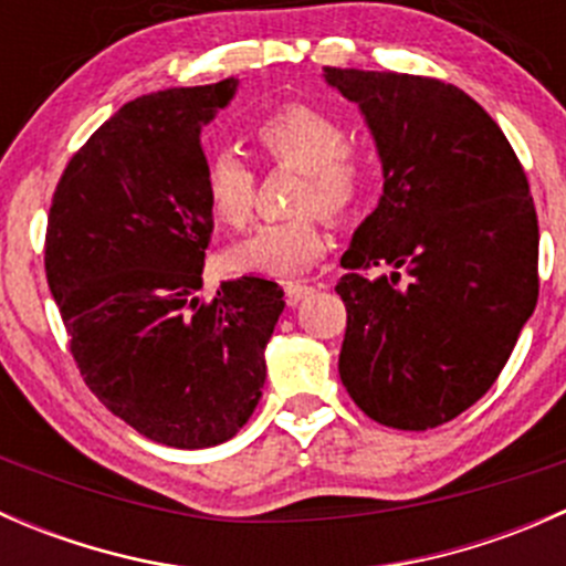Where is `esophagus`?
<instances>
[{"label": "esophagus", "mask_w": 566, "mask_h": 566, "mask_svg": "<svg viewBox=\"0 0 566 566\" xmlns=\"http://www.w3.org/2000/svg\"><path fill=\"white\" fill-rule=\"evenodd\" d=\"M312 293H315V287H312V284H306V282H287V284H284V298H287L290 306L301 304V301L310 298Z\"/></svg>", "instance_id": "34e87169"}]
</instances>
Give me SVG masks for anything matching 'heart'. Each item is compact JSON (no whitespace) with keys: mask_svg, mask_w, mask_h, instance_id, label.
I'll return each mask as SVG.
<instances>
[{"mask_svg":"<svg viewBox=\"0 0 566 566\" xmlns=\"http://www.w3.org/2000/svg\"><path fill=\"white\" fill-rule=\"evenodd\" d=\"M256 150L273 164L298 169V216L265 221L227 254L232 271L254 276H295L325 254L328 235L319 213L347 216L367 193L375 175V150L350 139L339 117L306 104H290L265 114L251 130ZM205 193L216 221L243 227L254 210V172L235 153L210 158Z\"/></svg>","mask_w":566,"mask_h":566,"instance_id":"b5f03b06","label":"heart"}]
</instances>
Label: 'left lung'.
<instances>
[{
  "mask_svg": "<svg viewBox=\"0 0 566 566\" xmlns=\"http://www.w3.org/2000/svg\"><path fill=\"white\" fill-rule=\"evenodd\" d=\"M358 106L384 172L342 254L339 378L386 427L430 430L504 369L539 295L534 199L504 130L438 78L323 67ZM364 266H389L367 280Z\"/></svg>",
  "mask_w": 566,
  "mask_h": 566,
  "instance_id": "left-lung-1",
  "label": "left lung"
}]
</instances>
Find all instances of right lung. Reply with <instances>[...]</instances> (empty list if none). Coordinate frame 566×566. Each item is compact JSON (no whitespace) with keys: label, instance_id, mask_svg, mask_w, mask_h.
I'll return each mask as SVG.
<instances>
[{"label":"right lung","instance_id":"obj_1","mask_svg":"<svg viewBox=\"0 0 566 566\" xmlns=\"http://www.w3.org/2000/svg\"><path fill=\"white\" fill-rule=\"evenodd\" d=\"M238 78L142 95L71 158L45 232V279L84 384L139 436L224 443L254 413L284 290L260 276L199 301L213 232L202 125Z\"/></svg>","mask_w":566,"mask_h":566}]
</instances>
